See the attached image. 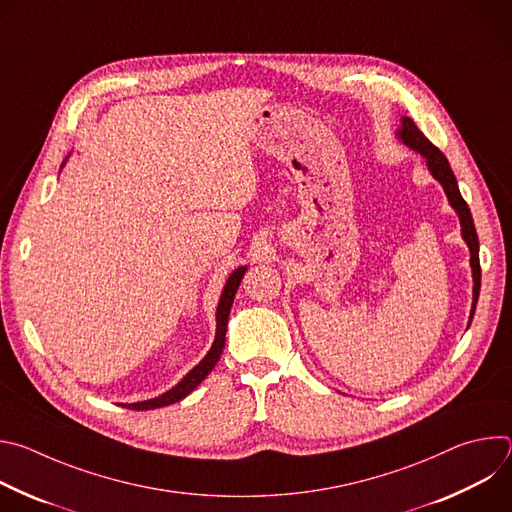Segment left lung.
Wrapping results in <instances>:
<instances>
[{
    "mask_svg": "<svg viewBox=\"0 0 512 512\" xmlns=\"http://www.w3.org/2000/svg\"><path fill=\"white\" fill-rule=\"evenodd\" d=\"M397 139L403 141L407 148H411L413 152H417L425 164H427V170L431 172V176L442 184L446 196H448V202L450 206L456 210L458 218H460V227H462V239L464 243L468 245L470 249V267H472V279H474V287H472V312H470V320H468V326L474 318V310H476V304H478V294H480V259H478V235H476V229H474V221H472V214H470V208L466 204V200L462 198L460 194V188H458V180L450 168V162L448 158L435 148V145L417 129V125L413 123V119L409 117H401V127L397 129Z\"/></svg>",
    "mask_w": 512,
    "mask_h": 512,
    "instance_id": "left-lung-1",
    "label": "left lung"
}]
</instances>
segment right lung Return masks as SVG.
<instances>
[{
  "instance_id": "obj_1",
  "label": "right lung",
  "mask_w": 512,
  "mask_h": 512,
  "mask_svg": "<svg viewBox=\"0 0 512 512\" xmlns=\"http://www.w3.org/2000/svg\"><path fill=\"white\" fill-rule=\"evenodd\" d=\"M68 160V158H66ZM66 160L62 162V166L66 164ZM60 166V168H62ZM247 271V265L245 267H239L235 269L225 287H223V294H221V300H218V308H216V334H214V342L210 346V350L206 352V356L196 364V367L176 385L172 387L170 391L154 397V399H148V401H137V403H121L123 407L127 409H133V411H148V409H158V407H166V405H172V403H178L182 401L186 395H190L206 377L208 373L214 369V364L218 362V358H221L223 354V348H225V336H227V324H229V314H231V308H233V300H235V294L237 289L241 285V279Z\"/></svg>"
}]
</instances>
